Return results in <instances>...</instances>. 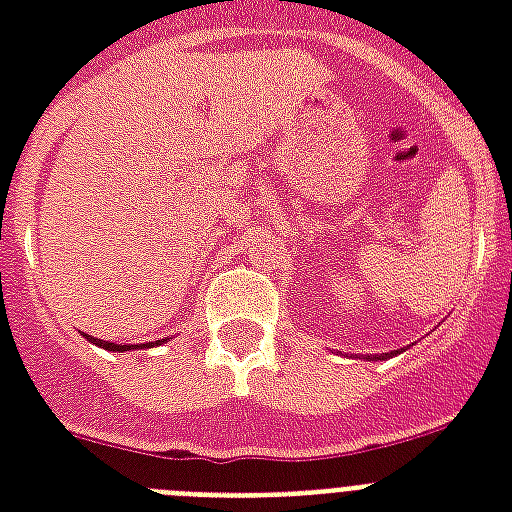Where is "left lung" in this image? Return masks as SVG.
Here are the masks:
<instances>
[{"mask_svg": "<svg viewBox=\"0 0 512 512\" xmlns=\"http://www.w3.org/2000/svg\"><path fill=\"white\" fill-rule=\"evenodd\" d=\"M404 350V348H401ZM401 350H396V353H401ZM385 358H393V353H380V356H372L369 361H385Z\"/></svg>", "mask_w": 512, "mask_h": 512, "instance_id": "left-lung-1", "label": "left lung"}]
</instances>
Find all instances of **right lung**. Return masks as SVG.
Segmentation results:
<instances>
[{
	"mask_svg": "<svg viewBox=\"0 0 512 512\" xmlns=\"http://www.w3.org/2000/svg\"><path fill=\"white\" fill-rule=\"evenodd\" d=\"M84 337H87L92 345H98V348H103V350H119V353H124V350H135V345H116V342L98 340V337H92V335H84ZM164 340H170V337H164ZM164 340H156V345H159V342H164ZM148 345H151V342H146V345H138V348H148Z\"/></svg>",
	"mask_w": 512,
	"mask_h": 512,
	"instance_id": "add662e5",
	"label": "right lung"
}]
</instances>
